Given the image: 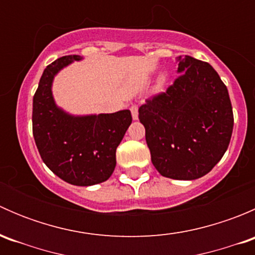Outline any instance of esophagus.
I'll list each match as a JSON object with an SVG mask.
<instances>
[{"instance_id": "obj_1", "label": "esophagus", "mask_w": 255, "mask_h": 255, "mask_svg": "<svg viewBox=\"0 0 255 255\" xmlns=\"http://www.w3.org/2000/svg\"><path fill=\"white\" fill-rule=\"evenodd\" d=\"M130 113H132L133 120L137 121L138 120V106H135V105H132V106H130Z\"/></svg>"}]
</instances>
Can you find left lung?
<instances>
[{
    "instance_id": "obj_1",
    "label": "left lung",
    "mask_w": 255,
    "mask_h": 255,
    "mask_svg": "<svg viewBox=\"0 0 255 255\" xmlns=\"http://www.w3.org/2000/svg\"><path fill=\"white\" fill-rule=\"evenodd\" d=\"M176 63L175 82L138 112L156 170L169 179L195 180L210 173L227 150L232 105L210 64L189 55L177 56Z\"/></svg>"
}]
</instances>
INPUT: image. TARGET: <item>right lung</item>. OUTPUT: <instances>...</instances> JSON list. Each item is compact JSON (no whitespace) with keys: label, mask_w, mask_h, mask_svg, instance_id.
Masks as SVG:
<instances>
[{"label":"right lung","mask_w":255,"mask_h":255,"mask_svg":"<svg viewBox=\"0 0 255 255\" xmlns=\"http://www.w3.org/2000/svg\"><path fill=\"white\" fill-rule=\"evenodd\" d=\"M59 58L45 68L33 97V137L45 165L76 186L104 182L116 168V149L132 123L129 110L100 115H71L56 105L53 82L59 71L81 61Z\"/></svg>","instance_id":"1"}]
</instances>
